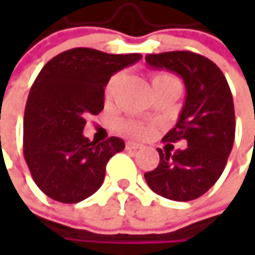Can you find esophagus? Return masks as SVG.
<instances>
[{
	"label": "esophagus",
	"mask_w": 255,
	"mask_h": 255,
	"mask_svg": "<svg viewBox=\"0 0 255 255\" xmlns=\"http://www.w3.org/2000/svg\"><path fill=\"white\" fill-rule=\"evenodd\" d=\"M126 147H128V149H133V150H137V149H142L143 144L142 143L128 140V142H126Z\"/></svg>",
	"instance_id": "esophagus-1"
}]
</instances>
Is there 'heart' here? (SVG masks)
<instances>
[{
    "label": "heart",
    "mask_w": 255,
    "mask_h": 255,
    "mask_svg": "<svg viewBox=\"0 0 255 255\" xmlns=\"http://www.w3.org/2000/svg\"><path fill=\"white\" fill-rule=\"evenodd\" d=\"M167 79H176L174 76H171L169 74H157L153 76V84L156 82H160V81H167ZM116 82H118V76H113L112 79L108 82L106 85V96H111L115 91V86H116ZM126 130L132 134H136V136H146L150 133V128L144 123H137L132 122L126 125Z\"/></svg>",
    "instance_id": "heart-1"
}]
</instances>
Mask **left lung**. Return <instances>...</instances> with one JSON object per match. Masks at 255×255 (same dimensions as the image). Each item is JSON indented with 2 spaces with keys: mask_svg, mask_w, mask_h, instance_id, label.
<instances>
[{
  "mask_svg": "<svg viewBox=\"0 0 255 255\" xmlns=\"http://www.w3.org/2000/svg\"><path fill=\"white\" fill-rule=\"evenodd\" d=\"M146 62L152 69L179 75L184 82L179 121L163 140H183L186 147L173 150V144H166L164 150L157 149L159 166L144 173V179L162 197L194 200L219 180L233 149L236 116L230 86L217 65L189 51L146 55Z\"/></svg>",
  "mask_w": 255,
  "mask_h": 255,
  "instance_id": "left-lung-1",
  "label": "left lung"
}]
</instances>
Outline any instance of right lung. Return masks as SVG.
<instances>
[{"instance_id":"add662e5","label":"right lung","mask_w":255,"mask_h":255,"mask_svg":"<svg viewBox=\"0 0 255 255\" xmlns=\"http://www.w3.org/2000/svg\"><path fill=\"white\" fill-rule=\"evenodd\" d=\"M140 58L74 48L41 69L25 106L24 157L48 197L79 203L102 186L106 163L122 152L125 142L115 136L91 142L84 136L85 118L103 109L111 76Z\"/></svg>"}]
</instances>
